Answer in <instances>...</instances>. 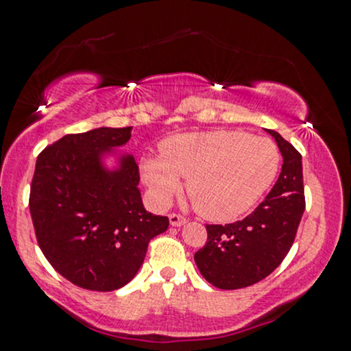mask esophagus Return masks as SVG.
<instances>
[{"label": "esophagus", "mask_w": 351, "mask_h": 351, "mask_svg": "<svg viewBox=\"0 0 351 351\" xmlns=\"http://www.w3.org/2000/svg\"><path fill=\"white\" fill-rule=\"evenodd\" d=\"M168 219H170V223L173 227H181V226H184V223H186V217L180 216V214H170Z\"/></svg>", "instance_id": "1"}]
</instances>
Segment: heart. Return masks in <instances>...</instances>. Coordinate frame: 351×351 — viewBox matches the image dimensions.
<instances>
[{"label": "heart", "instance_id": "1", "mask_svg": "<svg viewBox=\"0 0 351 351\" xmlns=\"http://www.w3.org/2000/svg\"><path fill=\"white\" fill-rule=\"evenodd\" d=\"M160 157L141 158V176L158 206H167L186 178L194 208L209 221H234L268 191L280 170L271 141L242 130H206L163 138Z\"/></svg>", "mask_w": 351, "mask_h": 351}]
</instances>
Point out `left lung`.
Listing matches in <instances>:
<instances>
[{
  "mask_svg": "<svg viewBox=\"0 0 351 351\" xmlns=\"http://www.w3.org/2000/svg\"><path fill=\"white\" fill-rule=\"evenodd\" d=\"M281 152L280 178L265 201L243 221L206 226L208 242L194 253L206 281L219 289L255 285L274 271L296 237L306 201L302 157L274 130H267Z\"/></svg>",
  "mask_w": 351,
  "mask_h": 351,
  "instance_id": "8db88e82",
  "label": "left lung"
}]
</instances>
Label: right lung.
<instances>
[{
	"mask_svg": "<svg viewBox=\"0 0 351 351\" xmlns=\"http://www.w3.org/2000/svg\"><path fill=\"white\" fill-rule=\"evenodd\" d=\"M130 132L69 134L37 157L29 197L37 242L49 263L80 288L104 293L128 285L150 240L170 223L143 208L137 163L117 150Z\"/></svg>",
	"mask_w": 351,
	"mask_h": 351,
	"instance_id": "right-lung-1",
	"label": "right lung"
}]
</instances>
